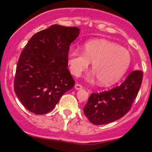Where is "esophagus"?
I'll list each match as a JSON object with an SVG mask.
<instances>
[{
  "label": "esophagus",
  "instance_id": "34e87169",
  "mask_svg": "<svg viewBox=\"0 0 152 152\" xmlns=\"http://www.w3.org/2000/svg\"><path fill=\"white\" fill-rule=\"evenodd\" d=\"M83 88V87H82V85H79V84H78V83H76V85H75V89H76V90H82V89Z\"/></svg>",
  "mask_w": 152,
  "mask_h": 152
}]
</instances>
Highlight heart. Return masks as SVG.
<instances>
[{
    "label": "heart",
    "instance_id": "b5f03b06",
    "mask_svg": "<svg viewBox=\"0 0 152 152\" xmlns=\"http://www.w3.org/2000/svg\"><path fill=\"white\" fill-rule=\"evenodd\" d=\"M84 53L70 49L67 53V63L70 73L79 76L92 62L94 70L92 77L97 76L102 86H110L118 82L131 64L129 51L107 39H93L83 45Z\"/></svg>",
    "mask_w": 152,
    "mask_h": 152
}]
</instances>
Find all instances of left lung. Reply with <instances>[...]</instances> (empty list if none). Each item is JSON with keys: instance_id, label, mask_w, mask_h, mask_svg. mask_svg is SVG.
Listing matches in <instances>:
<instances>
[{"instance_id": "left-lung-1", "label": "left lung", "mask_w": 152, "mask_h": 152, "mask_svg": "<svg viewBox=\"0 0 152 152\" xmlns=\"http://www.w3.org/2000/svg\"><path fill=\"white\" fill-rule=\"evenodd\" d=\"M142 79V71L134 70L121 85L108 91L92 93L84 113L92 124L102 125L125 115L137 97Z\"/></svg>"}]
</instances>
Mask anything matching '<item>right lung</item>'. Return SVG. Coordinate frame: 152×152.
<instances>
[{
    "instance_id": "1",
    "label": "right lung",
    "mask_w": 152,
    "mask_h": 152,
    "mask_svg": "<svg viewBox=\"0 0 152 152\" xmlns=\"http://www.w3.org/2000/svg\"><path fill=\"white\" fill-rule=\"evenodd\" d=\"M77 27L52 25L34 34L18 59L14 89L28 111H51L75 81L67 69L70 45L79 34Z\"/></svg>"
}]
</instances>
